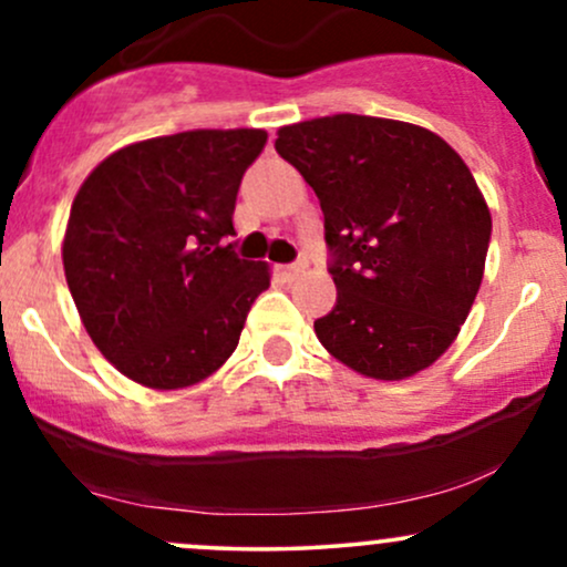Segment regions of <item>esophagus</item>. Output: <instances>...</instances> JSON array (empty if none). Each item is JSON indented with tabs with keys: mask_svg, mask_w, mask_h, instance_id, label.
<instances>
[{
	"mask_svg": "<svg viewBox=\"0 0 567 567\" xmlns=\"http://www.w3.org/2000/svg\"><path fill=\"white\" fill-rule=\"evenodd\" d=\"M279 271H282L285 279H296L298 275H303V271H306V261L288 264V266H282V269H279Z\"/></svg>",
	"mask_w": 567,
	"mask_h": 567,
	"instance_id": "34e87169",
	"label": "esophagus"
}]
</instances>
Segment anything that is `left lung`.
Returning <instances> with one entry per match:
<instances>
[{"label":"left lung","mask_w":567,"mask_h":567,"mask_svg":"<svg viewBox=\"0 0 567 567\" xmlns=\"http://www.w3.org/2000/svg\"><path fill=\"white\" fill-rule=\"evenodd\" d=\"M277 154L315 188L338 288L315 322L336 360L400 381L458 336L483 282L491 213L432 130L336 114L279 127Z\"/></svg>","instance_id":"left-lung-1"}]
</instances>
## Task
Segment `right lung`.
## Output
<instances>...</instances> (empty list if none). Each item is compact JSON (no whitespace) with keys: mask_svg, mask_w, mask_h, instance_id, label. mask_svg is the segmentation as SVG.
Listing matches in <instances>:
<instances>
[{"mask_svg":"<svg viewBox=\"0 0 567 567\" xmlns=\"http://www.w3.org/2000/svg\"><path fill=\"white\" fill-rule=\"evenodd\" d=\"M264 130H188L120 148L87 175L63 269L101 354L148 389H184L224 365L269 266L234 252L243 175Z\"/></svg>","mask_w":567,"mask_h":567,"instance_id":"obj_1","label":"right lung"}]
</instances>
